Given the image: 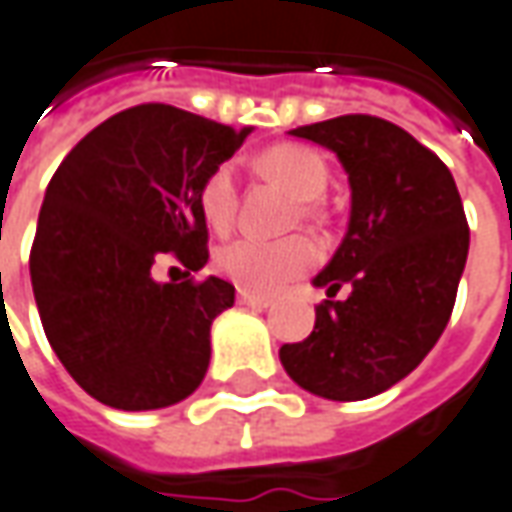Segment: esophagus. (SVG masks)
I'll use <instances>...</instances> for the list:
<instances>
[{
	"label": "esophagus",
	"mask_w": 512,
	"mask_h": 512,
	"mask_svg": "<svg viewBox=\"0 0 512 512\" xmlns=\"http://www.w3.org/2000/svg\"><path fill=\"white\" fill-rule=\"evenodd\" d=\"M236 301L245 304V307H253V310H267V307H273V298L250 293V290H239V293H236Z\"/></svg>",
	"instance_id": "1"
}]
</instances>
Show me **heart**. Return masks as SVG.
I'll return each instance as SVG.
<instances>
[{
  "label": "heart",
  "instance_id": "b5f03b06",
  "mask_svg": "<svg viewBox=\"0 0 512 512\" xmlns=\"http://www.w3.org/2000/svg\"><path fill=\"white\" fill-rule=\"evenodd\" d=\"M264 174L284 183L298 200H304V214H312L315 205L329 183V168L321 154L307 146L281 143L259 157ZM239 208V183L236 168L231 163L214 166L200 185V211L202 219L214 233H228L236 222ZM219 276L233 281L236 287L273 296L307 276L318 264V245L310 236H287V239H236L225 248L216 250L214 256Z\"/></svg>",
  "mask_w": 512,
  "mask_h": 512
}]
</instances>
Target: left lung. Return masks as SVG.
Returning a JSON list of instances; mask_svg holds the SVG:
<instances>
[{
	"label": "left lung",
	"mask_w": 512,
	"mask_h": 512,
	"mask_svg": "<svg viewBox=\"0 0 512 512\" xmlns=\"http://www.w3.org/2000/svg\"><path fill=\"white\" fill-rule=\"evenodd\" d=\"M293 135L338 154L352 214L315 276L329 298L310 335L281 346V366L318 397L366 400L414 372L448 327L471 242L465 208L448 166L389 120L341 115ZM344 283L353 293L332 302Z\"/></svg>",
	"instance_id": "obj_1"
}]
</instances>
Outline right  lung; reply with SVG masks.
I'll use <instances>...</instances> for the list:
<instances>
[{
  "label": "right lung",
  "instance_id": "add662e5",
  "mask_svg": "<svg viewBox=\"0 0 512 512\" xmlns=\"http://www.w3.org/2000/svg\"><path fill=\"white\" fill-rule=\"evenodd\" d=\"M248 132L140 104L95 126L56 168L30 248V281L53 352L98 403L166 408L202 383L211 324L236 290L216 276H191L208 262L200 185ZM163 255L186 267L180 285L151 279Z\"/></svg>",
  "mask_w": 512,
  "mask_h": 512
}]
</instances>
